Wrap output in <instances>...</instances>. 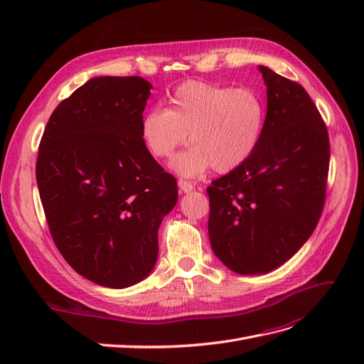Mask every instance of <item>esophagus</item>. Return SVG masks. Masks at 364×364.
Instances as JSON below:
<instances>
[{
	"label": "esophagus",
	"mask_w": 364,
	"mask_h": 364,
	"mask_svg": "<svg viewBox=\"0 0 364 364\" xmlns=\"http://www.w3.org/2000/svg\"><path fill=\"white\" fill-rule=\"evenodd\" d=\"M179 188L182 193H191L194 190V183L191 181H186V179H179Z\"/></svg>",
	"instance_id": "1"
}]
</instances>
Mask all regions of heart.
Instances as JSON below:
<instances>
[{
  "label": "heart",
  "instance_id": "b5f03b06",
  "mask_svg": "<svg viewBox=\"0 0 364 364\" xmlns=\"http://www.w3.org/2000/svg\"><path fill=\"white\" fill-rule=\"evenodd\" d=\"M266 106L250 87L203 82L182 83L168 107H155L141 119V136L151 156L170 159L186 142L193 144L173 161L183 176H197L213 165L218 173L235 170L259 144Z\"/></svg>",
  "mask_w": 364,
  "mask_h": 364
}]
</instances>
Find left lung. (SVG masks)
Here are the masks:
<instances>
[{
  "instance_id": "8db88e82",
  "label": "left lung",
  "mask_w": 364,
  "mask_h": 364,
  "mask_svg": "<svg viewBox=\"0 0 364 364\" xmlns=\"http://www.w3.org/2000/svg\"><path fill=\"white\" fill-rule=\"evenodd\" d=\"M267 115L250 158L211 182L213 250L240 274L267 273L299 250L323 211L329 170L326 124L304 86L259 67Z\"/></svg>"
}]
</instances>
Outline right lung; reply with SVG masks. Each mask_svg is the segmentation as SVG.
I'll use <instances>...</instances> for the list:
<instances>
[{
    "mask_svg": "<svg viewBox=\"0 0 364 364\" xmlns=\"http://www.w3.org/2000/svg\"><path fill=\"white\" fill-rule=\"evenodd\" d=\"M151 85L138 75L95 77L54 109L36 181L54 245L86 279L109 289L144 279L178 182L150 155L141 119Z\"/></svg>",
    "mask_w": 364,
    "mask_h": 364,
    "instance_id": "obj_1",
    "label": "right lung"
}]
</instances>
